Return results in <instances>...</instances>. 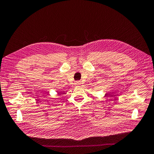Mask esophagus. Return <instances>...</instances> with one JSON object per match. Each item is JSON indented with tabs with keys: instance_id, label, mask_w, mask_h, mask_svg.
Wrapping results in <instances>:
<instances>
[{
	"instance_id": "esophagus-1",
	"label": "esophagus",
	"mask_w": 154,
	"mask_h": 154,
	"mask_svg": "<svg viewBox=\"0 0 154 154\" xmlns=\"http://www.w3.org/2000/svg\"><path fill=\"white\" fill-rule=\"evenodd\" d=\"M81 85V82H80V81H76V85Z\"/></svg>"
}]
</instances>
